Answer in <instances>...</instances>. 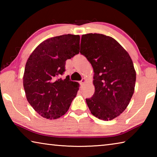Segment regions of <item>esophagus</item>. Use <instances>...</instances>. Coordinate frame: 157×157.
Segmentation results:
<instances>
[{"instance_id":"34e87169","label":"esophagus","mask_w":157,"mask_h":157,"mask_svg":"<svg viewBox=\"0 0 157 157\" xmlns=\"http://www.w3.org/2000/svg\"><path fill=\"white\" fill-rule=\"evenodd\" d=\"M85 82H86V79H85V78H82V80H81L80 82H79V83H80L81 85H82V84H84L85 83Z\"/></svg>"}]
</instances>
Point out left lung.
<instances>
[{
  "mask_svg": "<svg viewBox=\"0 0 157 157\" xmlns=\"http://www.w3.org/2000/svg\"><path fill=\"white\" fill-rule=\"evenodd\" d=\"M80 53L94 68L95 93L86 102L93 115L111 121L122 113L134 94L136 71L128 53L112 37L102 34L82 36Z\"/></svg>",
  "mask_w": 157,
  "mask_h": 157,
  "instance_id": "obj_1",
  "label": "left lung"
}]
</instances>
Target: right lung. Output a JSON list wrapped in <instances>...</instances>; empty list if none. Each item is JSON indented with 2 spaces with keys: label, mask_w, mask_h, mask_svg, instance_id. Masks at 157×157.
Instances as JSON below:
<instances>
[{
  "label": "right lung",
  "mask_w": 157,
  "mask_h": 157,
  "mask_svg": "<svg viewBox=\"0 0 157 157\" xmlns=\"http://www.w3.org/2000/svg\"><path fill=\"white\" fill-rule=\"evenodd\" d=\"M79 39L70 34L52 37L39 44L28 58L23 75L26 98L44 118L63 116L76 96L78 82L59 77L66 71V61L79 54Z\"/></svg>",
  "instance_id": "right-lung-1"
}]
</instances>
